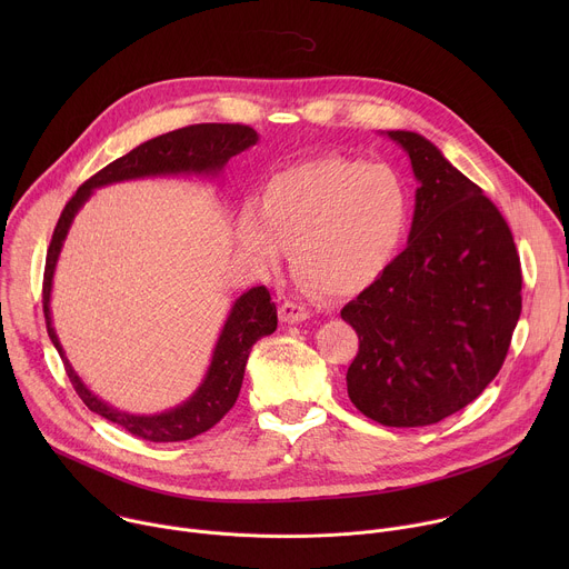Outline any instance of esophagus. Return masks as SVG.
I'll list each match as a JSON object with an SVG mask.
<instances>
[{
  "mask_svg": "<svg viewBox=\"0 0 569 569\" xmlns=\"http://www.w3.org/2000/svg\"><path fill=\"white\" fill-rule=\"evenodd\" d=\"M279 317H281V321H286V323H299V321H306V319L310 317V312H308L303 306L295 303V301H286V303H281V308H279Z\"/></svg>",
  "mask_w": 569,
  "mask_h": 569,
  "instance_id": "1",
  "label": "esophagus"
}]
</instances>
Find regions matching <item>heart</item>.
<instances>
[{
    "mask_svg": "<svg viewBox=\"0 0 569 569\" xmlns=\"http://www.w3.org/2000/svg\"><path fill=\"white\" fill-rule=\"evenodd\" d=\"M412 222V193L387 164L317 157L274 173L236 218V242L257 268L277 272L295 248L310 288L349 297L373 286L396 261Z\"/></svg>",
    "mask_w": 569,
    "mask_h": 569,
    "instance_id": "b5f03b06",
    "label": "heart"
}]
</instances>
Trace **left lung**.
Returning a JSON list of instances; mask_svg holds the SVG:
<instances>
[{"instance_id": "1", "label": "left lung", "mask_w": 569, "mask_h": 569, "mask_svg": "<svg viewBox=\"0 0 569 569\" xmlns=\"http://www.w3.org/2000/svg\"><path fill=\"white\" fill-rule=\"evenodd\" d=\"M410 157L415 218L391 268L342 308L360 349L356 408L389 428L459 412L498 376L522 310V272L498 207L419 132L380 130Z\"/></svg>"}]
</instances>
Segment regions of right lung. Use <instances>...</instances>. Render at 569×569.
<instances>
[{"label": "right lung", "instance_id": "1", "mask_svg": "<svg viewBox=\"0 0 569 569\" xmlns=\"http://www.w3.org/2000/svg\"><path fill=\"white\" fill-rule=\"evenodd\" d=\"M259 141V132L250 126L238 123H198L189 128H180L167 134H159L132 148L128 154L114 159L103 171L92 176L83 187L76 191V196L64 204L60 220L53 229L51 246L47 252L44 266V288H42V303H44V319H47V333L60 353L67 376L83 398V402L99 417L121 426L134 437L154 443H173L193 439L209 428H213L231 408L238 398L242 373L250 358L252 347L277 331V306L266 286H257L242 292L229 308V315L222 323L220 336L216 340L211 362L198 389L182 400L180 405L157 415H130L123 412L101 396H97L86 382L76 373L67 353L58 340L51 317V290H53V274L67 240V233L73 224V218L83 204L94 196L97 189L128 182V180H146V178H209L218 180L227 161L252 148Z\"/></svg>", "mask_w": 569, "mask_h": 569}]
</instances>
